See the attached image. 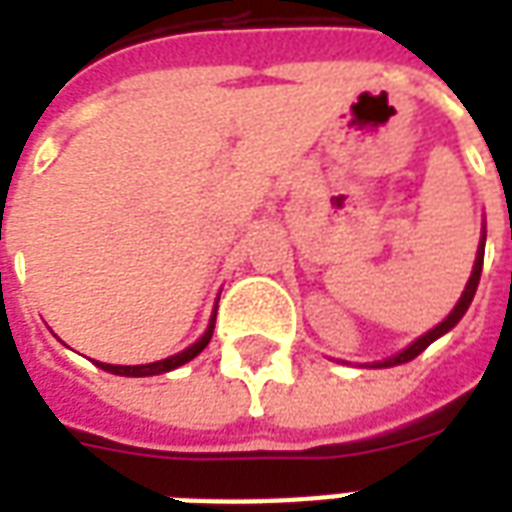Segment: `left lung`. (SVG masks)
Segmentation results:
<instances>
[{
    "label": "left lung",
    "instance_id": "8db88e82",
    "mask_svg": "<svg viewBox=\"0 0 512 512\" xmlns=\"http://www.w3.org/2000/svg\"><path fill=\"white\" fill-rule=\"evenodd\" d=\"M483 255H485V235H483V241H480V246H477V260H474L472 277H469V282H466L461 299H458V304L452 307L450 315H447V318H444L439 326H433L428 334H422L419 340H414V343L408 345V348H403L400 354L389 356V359H384V362H373V367H395V365H403V362H411V359L422 354V351H425V348H428L433 340H439L441 334H447L452 326H455V323L461 321L463 315H466V310H469V304H472L474 293H477V285H480V274H483Z\"/></svg>",
    "mask_w": 512,
    "mask_h": 512
}]
</instances>
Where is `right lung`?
Masks as SVG:
<instances>
[{
  "mask_svg": "<svg viewBox=\"0 0 512 512\" xmlns=\"http://www.w3.org/2000/svg\"><path fill=\"white\" fill-rule=\"evenodd\" d=\"M213 323H216V312H213L211 323H208V329L202 334L200 340L194 345H189L186 351H180V354L169 356V359H161V362H150V365H106V362H95V365L106 370V373H115V376H131V378H142V376H161V373H169V370H175V367L186 365L191 362L194 356L202 354V348L211 343V334H213Z\"/></svg>",
  "mask_w": 512,
  "mask_h": 512,
  "instance_id": "obj_1",
  "label": "right lung"
}]
</instances>
